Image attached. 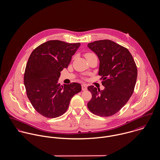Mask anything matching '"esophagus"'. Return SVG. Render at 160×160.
I'll list each match as a JSON object with an SVG mask.
<instances>
[{"label": "esophagus", "mask_w": 160, "mask_h": 160, "mask_svg": "<svg viewBox=\"0 0 160 160\" xmlns=\"http://www.w3.org/2000/svg\"><path fill=\"white\" fill-rule=\"evenodd\" d=\"M81 87H82V91H86V90L88 89V86L86 84H82Z\"/></svg>", "instance_id": "34e87169"}]
</instances>
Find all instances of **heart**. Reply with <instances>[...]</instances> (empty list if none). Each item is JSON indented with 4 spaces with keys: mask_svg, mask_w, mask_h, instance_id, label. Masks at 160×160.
<instances>
[{
    "mask_svg": "<svg viewBox=\"0 0 160 160\" xmlns=\"http://www.w3.org/2000/svg\"><path fill=\"white\" fill-rule=\"evenodd\" d=\"M93 55V53H87L85 54V57H86V58L87 57H88V56H89V55Z\"/></svg>",
    "mask_w": 160,
    "mask_h": 160,
    "instance_id": "b5f03b06",
    "label": "heart"
}]
</instances>
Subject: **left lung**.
<instances>
[{"mask_svg":"<svg viewBox=\"0 0 160 160\" xmlns=\"http://www.w3.org/2000/svg\"><path fill=\"white\" fill-rule=\"evenodd\" d=\"M88 47L100 60L98 75L103 91L91 86L92 98L88 103L93 114L108 117L118 112L133 93L137 77L134 60L128 48L110 40L96 41Z\"/></svg>","mask_w":160,"mask_h":160,"instance_id":"obj_1","label":"left lung"}]
</instances>
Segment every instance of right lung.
<instances>
[{
	"instance_id": "obj_1",
	"label": "right lung",
	"mask_w": 160,
	"mask_h": 160,
	"mask_svg": "<svg viewBox=\"0 0 160 160\" xmlns=\"http://www.w3.org/2000/svg\"><path fill=\"white\" fill-rule=\"evenodd\" d=\"M80 45L48 41L36 47L28 58L24 74L26 94L34 108L46 118L64 114L71 98L81 91L79 83L58 82L60 71L68 68Z\"/></svg>"
}]
</instances>
